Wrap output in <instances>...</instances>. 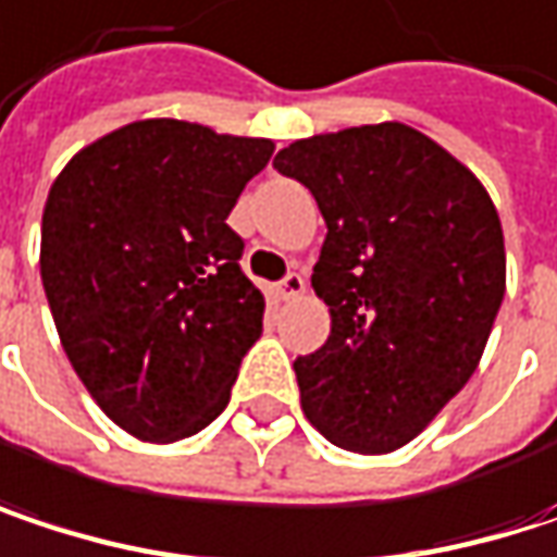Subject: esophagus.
Returning <instances> with one entry per match:
<instances>
[{
	"label": "esophagus",
	"mask_w": 557,
	"mask_h": 557,
	"mask_svg": "<svg viewBox=\"0 0 557 557\" xmlns=\"http://www.w3.org/2000/svg\"><path fill=\"white\" fill-rule=\"evenodd\" d=\"M306 293V280L299 274H286V277L277 283V296L280 299H299Z\"/></svg>",
	"instance_id": "esophagus-1"
}]
</instances>
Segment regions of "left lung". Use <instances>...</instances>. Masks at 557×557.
<instances>
[{"mask_svg":"<svg viewBox=\"0 0 557 557\" xmlns=\"http://www.w3.org/2000/svg\"><path fill=\"white\" fill-rule=\"evenodd\" d=\"M274 168L329 228L312 289L332 332L293 364L302 412L338 448L393 451L484 355L506 289L500 215L471 170L399 122L293 141Z\"/></svg>","mask_w":557,"mask_h":557,"instance_id":"8db88e82","label":"left lung"}]
</instances>
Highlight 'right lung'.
<instances>
[{
    "instance_id": "add662e5",
    "label": "right lung",
    "mask_w": 557,
    "mask_h": 557,
    "mask_svg": "<svg viewBox=\"0 0 557 557\" xmlns=\"http://www.w3.org/2000/svg\"><path fill=\"white\" fill-rule=\"evenodd\" d=\"M274 141L132 122L60 170L41 280L60 345L102 412L145 442L206 429L261 338L264 293L225 222Z\"/></svg>"
}]
</instances>
